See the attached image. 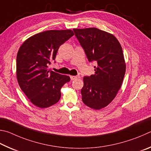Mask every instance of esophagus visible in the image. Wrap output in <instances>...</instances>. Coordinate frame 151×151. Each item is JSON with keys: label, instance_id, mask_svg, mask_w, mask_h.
I'll use <instances>...</instances> for the list:
<instances>
[{"label": "esophagus", "instance_id": "obj_1", "mask_svg": "<svg viewBox=\"0 0 151 151\" xmlns=\"http://www.w3.org/2000/svg\"><path fill=\"white\" fill-rule=\"evenodd\" d=\"M80 78V76H71V80H77V79H79Z\"/></svg>", "mask_w": 151, "mask_h": 151}]
</instances>
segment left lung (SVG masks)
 Returning <instances> with one entry per match:
<instances>
[{
  "label": "left lung",
  "instance_id": "8db88e82",
  "mask_svg": "<svg viewBox=\"0 0 151 151\" xmlns=\"http://www.w3.org/2000/svg\"><path fill=\"white\" fill-rule=\"evenodd\" d=\"M89 62L95 61V73L83 78V104L99 110L117 96L125 76L126 63L122 47L113 34L97 28L73 29Z\"/></svg>",
  "mask_w": 151,
  "mask_h": 151
}]
</instances>
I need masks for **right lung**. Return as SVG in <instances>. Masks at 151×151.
<instances>
[{
	"instance_id": "add662e5",
	"label": "right lung",
	"mask_w": 151,
	"mask_h": 151,
	"mask_svg": "<svg viewBox=\"0 0 151 151\" xmlns=\"http://www.w3.org/2000/svg\"><path fill=\"white\" fill-rule=\"evenodd\" d=\"M71 30H51L26 39L18 50L17 78L22 91L39 108H47L59 101L61 88L70 81L68 76L48 69L61 45L73 36Z\"/></svg>"
}]
</instances>
